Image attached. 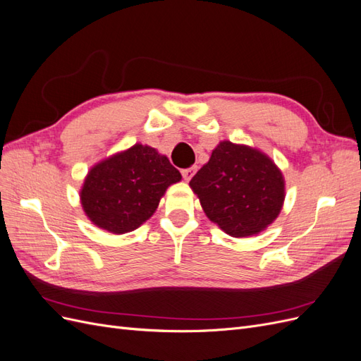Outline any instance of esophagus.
<instances>
[{
  "mask_svg": "<svg viewBox=\"0 0 361 361\" xmlns=\"http://www.w3.org/2000/svg\"><path fill=\"white\" fill-rule=\"evenodd\" d=\"M197 171V167H188V169H183L182 170V178L185 179V180H190L192 176H194V173Z\"/></svg>",
  "mask_w": 361,
  "mask_h": 361,
  "instance_id": "1",
  "label": "esophagus"
}]
</instances>
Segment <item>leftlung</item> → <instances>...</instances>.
Returning a JSON list of instances; mask_svg holds the SVG:
<instances>
[{"label":"left lung","mask_w":361,"mask_h":361,"mask_svg":"<svg viewBox=\"0 0 361 361\" xmlns=\"http://www.w3.org/2000/svg\"><path fill=\"white\" fill-rule=\"evenodd\" d=\"M204 214L233 238L264 231L285 200L281 171L267 155L223 141L190 180Z\"/></svg>","instance_id":"1"}]
</instances>
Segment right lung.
I'll return each instance as SVG.
<instances>
[{
    "label": "right lung",
    "mask_w": 361,
    "mask_h": 361,
    "mask_svg": "<svg viewBox=\"0 0 361 361\" xmlns=\"http://www.w3.org/2000/svg\"><path fill=\"white\" fill-rule=\"evenodd\" d=\"M180 179L167 157L154 147L135 145L89 171L81 204L97 227L116 235L128 233L154 215L164 192Z\"/></svg>",
    "instance_id": "add662e5"
}]
</instances>
